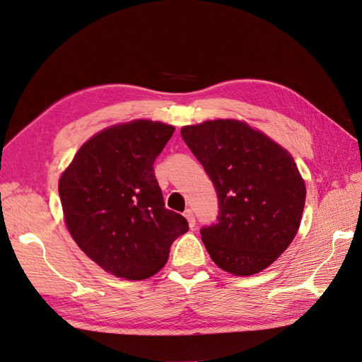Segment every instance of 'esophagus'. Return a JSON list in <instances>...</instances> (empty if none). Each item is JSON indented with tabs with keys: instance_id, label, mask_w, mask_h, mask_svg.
I'll return each mask as SVG.
<instances>
[{
	"instance_id": "obj_1",
	"label": "esophagus",
	"mask_w": 362,
	"mask_h": 362,
	"mask_svg": "<svg viewBox=\"0 0 362 362\" xmlns=\"http://www.w3.org/2000/svg\"><path fill=\"white\" fill-rule=\"evenodd\" d=\"M184 217L187 218V222H189L190 228H193V226L196 225V218H194V214H193V211L190 210V208H187V210L184 211Z\"/></svg>"
}]
</instances>
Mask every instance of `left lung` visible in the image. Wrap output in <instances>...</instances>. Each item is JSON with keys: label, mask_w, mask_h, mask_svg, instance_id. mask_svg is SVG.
<instances>
[{"label": "left lung", "mask_w": 362, "mask_h": 362, "mask_svg": "<svg viewBox=\"0 0 362 362\" xmlns=\"http://www.w3.org/2000/svg\"><path fill=\"white\" fill-rule=\"evenodd\" d=\"M181 136L217 193L216 223L201 228L211 259L238 276L266 269L300 225L306 190L293 157L233 119L184 127Z\"/></svg>", "instance_id": "left-lung-1"}]
</instances>
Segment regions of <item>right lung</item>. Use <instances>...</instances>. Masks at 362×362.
Segmentation results:
<instances>
[{
	"mask_svg": "<svg viewBox=\"0 0 362 362\" xmlns=\"http://www.w3.org/2000/svg\"><path fill=\"white\" fill-rule=\"evenodd\" d=\"M175 128L152 120L115 125L76 152L59 182L68 229L84 254L112 275L146 279L189 231L164 206L154 161Z\"/></svg>",
	"mask_w": 362,
	"mask_h": 362,
	"instance_id": "add662e5",
	"label": "right lung"
}]
</instances>
